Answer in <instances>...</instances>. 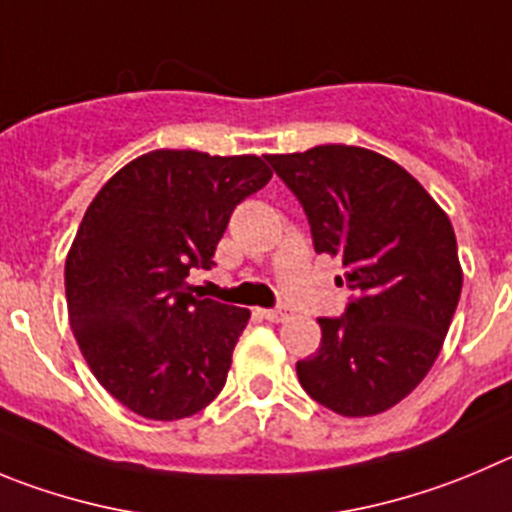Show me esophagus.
<instances>
[{
	"label": "esophagus",
	"instance_id": "34e87169",
	"mask_svg": "<svg viewBox=\"0 0 512 512\" xmlns=\"http://www.w3.org/2000/svg\"><path fill=\"white\" fill-rule=\"evenodd\" d=\"M262 315H265L270 323H283L290 313L285 308H267V310H262Z\"/></svg>",
	"mask_w": 512,
	"mask_h": 512
}]
</instances>
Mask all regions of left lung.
<instances>
[{
    "label": "left lung",
    "instance_id": "8db88e82",
    "mask_svg": "<svg viewBox=\"0 0 512 512\" xmlns=\"http://www.w3.org/2000/svg\"><path fill=\"white\" fill-rule=\"evenodd\" d=\"M308 217L313 247L346 267L341 318L298 361L310 399L343 417L399 404L432 369L462 293L450 217L409 171L358 146L265 156Z\"/></svg>",
    "mask_w": 512,
    "mask_h": 512
}]
</instances>
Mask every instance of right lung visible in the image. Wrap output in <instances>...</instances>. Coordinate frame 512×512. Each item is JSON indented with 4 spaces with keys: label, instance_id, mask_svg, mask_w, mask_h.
<instances>
[{
    "label": "right lung",
    "instance_id": "obj_1",
    "mask_svg": "<svg viewBox=\"0 0 512 512\" xmlns=\"http://www.w3.org/2000/svg\"><path fill=\"white\" fill-rule=\"evenodd\" d=\"M272 171L260 156L151 151L95 194L65 260V298L90 371L123 407L174 422L222 391L250 310L194 295L234 207Z\"/></svg>",
    "mask_w": 512,
    "mask_h": 512
}]
</instances>
